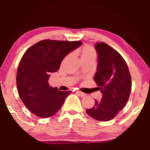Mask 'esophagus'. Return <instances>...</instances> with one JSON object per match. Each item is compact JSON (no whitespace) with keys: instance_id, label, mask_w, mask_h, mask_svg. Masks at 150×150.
Instances as JSON below:
<instances>
[{"instance_id":"1","label":"esophagus","mask_w":150,"mask_h":150,"mask_svg":"<svg viewBox=\"0 0 150 150\" xmlns=\"http://www.w3.org/2000/svg\"><path fill=\"white\" fill-rule=\"evenodd\" d=\"M76 93L78 96H81V97H84V96H86V94L85 93H83V92L81 91H76Z\"/></svg>"}]
</instances>
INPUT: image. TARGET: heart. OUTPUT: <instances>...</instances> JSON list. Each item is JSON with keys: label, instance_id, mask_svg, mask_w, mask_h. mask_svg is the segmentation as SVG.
Instances as JSON below:
<instances>
[{"label": "heart", "instance_id": "obj_1", "mask_svg": "<svg viewBox=\"0 0 150 150\" xmlns=\"http://www.w3.org/2000/svg\"><path fill=\"white\" fill-rule=\"evenodd\" d=\"M80 53H81V59L83 61H95L96 58V52L93 47L89 46V45H85L82 47L80 50ZM70 55L68 54L63 59V62L64 63L67 59L69 58Z\"/></svg>", "mask_w": 150, "mask_h": 150}]
</instances>
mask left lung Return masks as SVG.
I'll return each instance as SVG.
<instances>
[{
	"instance_id": "obj_1",
	"label": "left lung",
	"mask_w": 150,
	"mask_h": 150,
	"mask_svg": "<svg viewBox=\"0 0 150 150\" xmlns=\"http://www.w3.org/2000/svg\"><path fill=\"white\" fill-rule=\"evenodd\" d=\"M97 71L94 81L101 89L102 100H95L93 107L86 110L92 118L101 122L113 119L128 102L131 76L126 61L117 51L105 43H96Z\"/></svg>"
}]
</instances>
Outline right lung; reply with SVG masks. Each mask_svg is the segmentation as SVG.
I'll list each match as a JSON object with an SVG mask.
<instances>
[{
    "label": "right lung",
    "instance_id": "add662e5",
    "mask_svg": "<svg viewBox=\"0 0 150 150\" xmlns=\"http://www.w3.org/2000/svg\"><path fill=\"white\" fill-rule=\"evenodd\" d=\"M81 44L80 41L45 40L26 51L18 66L16 84L20 99L30 112L48 118L60 110L71 91L50 87L48 79L59 70L63 59Z\"/></svg>",
    "mask_w": 150,
    "mask_h": 150
}]
</instances>
